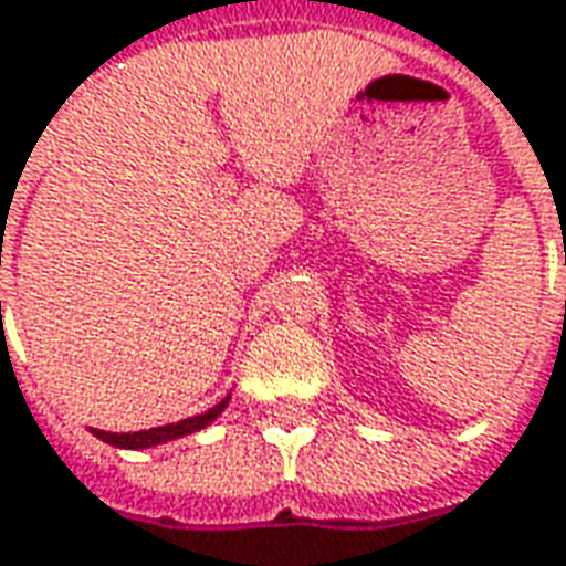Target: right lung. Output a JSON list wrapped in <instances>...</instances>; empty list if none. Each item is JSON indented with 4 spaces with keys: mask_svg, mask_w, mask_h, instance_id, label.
<instances>
[{
    "mask_svg": "<svg viewBox=\"0 0 566 566\" xmlns=\"http://www.w3.org/2000/svg\"><path fill=\"white\" fill-rule=\"evenodd\" d=\"M229 398H232V395H227L223 401H217V405L211 407V410H205V413H196V417H187V420L180 422H168V426H156V429H144V432H104V429H91V434H97L101 441L122 450L156 448V444H168V441H177V438H184V434L208 429V426L227 410Z\"/></svg>",
    "mask_w": 566,
    "mask_h": 566,
    "instance_id": "obj_1",
    "label": "right lung"
}]
</instances>
